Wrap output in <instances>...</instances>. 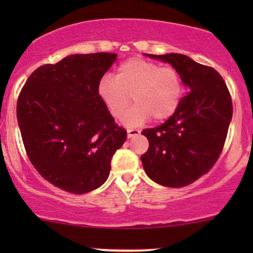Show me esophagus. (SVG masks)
Masks as SVG:
<instances>
[{
  "label": "esophagus",
  "mask_w": 253,
  "mask_h": 253,
  "mask_svg": "<svg viewBox=\"0 0 253 253\" xmlns=\"http://www.w3.org/2000/svg\"><path fill=\"white\" fill-rule=\"evenodd\" d=\"M139 134H140V130L139 129H135V128L127 129V135H128V138H133V136H136Z\"/></svg>",
  "instance_id": "1"
}]
</instances>
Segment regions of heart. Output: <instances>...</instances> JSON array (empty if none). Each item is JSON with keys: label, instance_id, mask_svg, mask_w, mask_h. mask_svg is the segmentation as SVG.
I'll return each mask as SVG.
<instances>
[{"label": "heart", "instance_id": "obj_1", "mask_svg": "<svg viewBox=\"0 0 253 253\" xmlns=\"http://www.w3.org/2000/svg\"><path fill=\"white\" fill-rule=\"evenodd\" d=\"M184 84L181 74L172 66L130 58L119 66L115 77L106 75L97 85L101 101L114 118H120L132 103H136L125 115L130 126L143 124L150 117L163 121L172 117L181 103Z\"/></svg>", "mask_w": 253, "mask_h": 253}]
</instances>
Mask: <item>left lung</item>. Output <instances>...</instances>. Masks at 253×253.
<instances>
[{
    "label": "left lung",
    "mask_w": 253,
    "mask_h": 253,
    "mask_svg": "<svg viewBox=\"0 0 253 253\" xmlns=\"http://www.w3.org/2000/svg\"><path fill=\"white\" fill-rule=\"evenodd\" d=\"M149 57L178 70L189 92L172 117L141 132L149 140L141 162L158 184L185 187L207 173L221 155L233 113L231 94L219 72L184 54Z\"/></svg>",
    "instance_id": "obj_1"
}]
</instances>
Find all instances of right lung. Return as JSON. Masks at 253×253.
I'll list each match as a JSON object with an SVG mask.
<instances>
[{
    "instance_id": "1",
    "label": "right lung",
    "mask_w": 253,
    "mask_h": 253,
    "mask_svg": "<svg viewBox=\"0 0 253 253\" xmlns=\"http://www.w3.org/2000/svg\"><path fill=\"white\" fill-rule=\"evenodd\" d=\"M117 53L72 54L45 64L26 81L17 123L31 163L59 189L85 194L107 181L110 161L127 132L97 94Z\"/></svg>"
}]
</instances>
